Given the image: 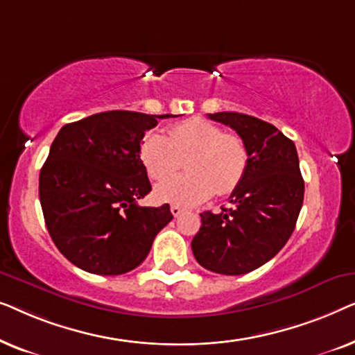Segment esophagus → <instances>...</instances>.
Wrapping results in <instances>:
<instances>
[{"mask_svg":"<svg viewBox=\"0 0 355 355\" xmlns=\"http://www.w3.org/2000/svg\"><path fill=\"white\" fill-rule=\"evenodd\" d=\"M182 211H184V210H182V208L179 207V205H171V213H173L174 218H178L179 215H181Z\"/></svg>","mask_w":355,"mask_h":355,"instance_id":"34e87169","label":"esophagus"}]
</instances>
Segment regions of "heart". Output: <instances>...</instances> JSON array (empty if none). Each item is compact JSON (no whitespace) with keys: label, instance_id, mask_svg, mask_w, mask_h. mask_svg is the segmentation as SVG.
I'll list each match as a JSON object with an SVG mask.
<instances>
[{"label":"heart","instance_id":"heart-1","mask_svg":"<svg viewBox=\"0 0 355 355\" xmlns=\"http://www.w3.org/2000/svg\"><path fill=\"white\" fill-rule=\"evenodd\" d=\"M188 155L186 175L168 178ZM139 158L157 184V200L192 207L213 193L230 196L241 186L249 164V150L237 134L225 132L220 125L203 118H191L173 124L164 135L148 130L139 144Z\"/></svg>","mask_w":355,"mask_h":355}]
</instances>
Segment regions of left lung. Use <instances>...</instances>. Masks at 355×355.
Segmentation results:
<instances>
[{
    "label": "left lung",
    "instance_id": "obj_1",
    "mask_svg": "<svg viewBox=\"0 0 355 355\" xmlns=\"http://www.w3.org/2000/svg\"><path fill=\"white\" fill-rule=\"evenodd\" d=\"M208 118L239 134L249 164L231 207L200 213L192 252L213 273L245 275L273 259L293 234L304 202L297 150L273 124L254 116L221 111Z\"/></svg>",
    "mask_w": 355,
    "mask_h": 355
}]
</instances>
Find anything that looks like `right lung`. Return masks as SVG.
I'll return each mask as SVG.
<instances>
[{
	"label": "right lung",
	"instance_id": "1",
	"mask_svg": "<svg viewBox=\"0 0 355 355\" xmlns=\"http://www.w3.org/2000/svg\"><path fill=\"white\" fill-rule=\"evenodd\" d=\"M173 114L105 111L62 125L40 171V203L58 250L94 275H123L145 260L173 220L169 205L140 207L152 191L139 144Z\"/></svg>",
	"mask_w": 355,
	"mask_h": 355
}]
</instances>
